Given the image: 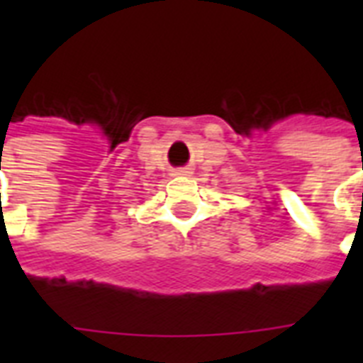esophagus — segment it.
<instances>
[{"label":"esophagus","mask_w":363,"mask_h":363,"mask_svg":"<svg viewBox=\"0 0 363 363\" xmlns=\"http://www.w3.org/2000/svg\"><path fill=\"white\" fill-rule=\"evenodd\" d=\"M171 175L173 177H190L192 175V169H190V167H177V169L171 171Z\"/></svg>","instance_id":"1"}]
</instances>
